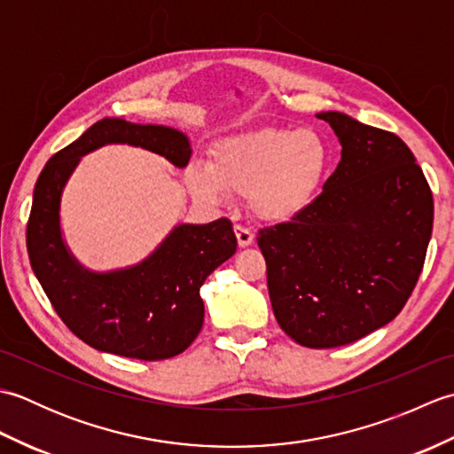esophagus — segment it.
Instances as JSON below:
<instances>
[{"instance_id": "1", "label": "esophagus", "mask_w": 454, "mask_h": 454, "mask_svg": "<svg viewBox=\"0 0 454 454\" xmlns=\"http://www.w3.org/2000/svg\"><path fill=\"white\" fill-rule=\"evenodd\" d=\"M234 234L238 238L239 247H247L254 244V232L249 228H246L242 224H234Z\"/></svg>"}]
</instances>
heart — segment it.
I'll list each match as a JSON object with an SVG mask.
<instances>
[{"instance_id": "heart-1", "label": "heart", "mask_w": 454, "mask_h": 454, "mask_svg": "<svg viewBox=\"0 0 454 454\" xmlns=\"http://www.w3.org/2000/svg\"><path fill=\"white\" fill-rule=\"evenodd\" d=\"M330 153L310 129H265L228 138L212 150L210 168L185 173L192 195L218 202L228 192L247 197L263 220H288L304 210L320 185Z\"/></svg>"}]
</instances>
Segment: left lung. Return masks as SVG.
Here are the masks:
<instances>
[{
	"label": "left lung",
	"mask_w": 454,
	"mask_h": 454,
	"mask_svg": "<svg viewBox=\"0 0 454 454\" xmlns=\"http://www.w3.org/2000/svg\"><path fill=\"white\" fill-rule=\"evenodd\" d=\"M341 161L291 222L262 228L269 298L283 332L312 349L387 325L418 285L433 230V192L394 132L327 111Z\"/></svg>",
	"instance_id": "left-lung-1"
}]
</instances>
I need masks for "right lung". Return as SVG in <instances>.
<instances>
[{
    "label": "right lung",
    "instance_id": "right-lung-1",
    "mask_svg": "<svg viewBox=\"0 0 454 454\" xmlns=\"http://www.w3.org/2000/svg\"><path fill=\"white\" fill-rule=\"evenodd\" d=\"M132 144L185 168V134L156 124L103 119L56 152L36 179L27 222L31 267L56 314L75 337L98 351L161 361L195 341L205 304V278L236 254L232 222L181 224L146 262L114 273H90L74 262L60 236V195L80 158L105 144Z\"/></svg>",
    "mask_w": 454,
    "mask_h": 454
}]
</instances>
